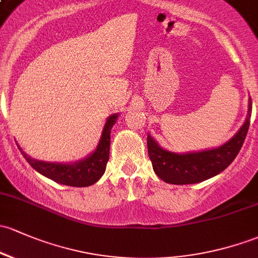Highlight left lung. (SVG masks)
Listing matches in <instances>:
<instances>
[{
  "label": "left lung",
  "mask_w": 258,
  "mask_h": 258,
  "mask_svg": "<svg viewBox=\"0 0 258 258\" xmlns=\"http://www.w3.org/2000/svg\"><path fill=\"white\" fill-rule=\"evenodd\" d=\"M252 112L251 98L248 101L247 117L239 132L219 148L197 152L176 154L159 146L148 134V152L155 173L171 184H192L206 181L223 172L235 160L247 135Z\"/></svg>",
  "instance_id": "obj_1"
}]
</instances>
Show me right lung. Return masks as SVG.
<instances>
[{
  "label": "right lung",
  "instance_id": "right-lung-1",
  "mask_svg": "<svg viewBox=\"0 0 258 258\" xmlns=\"http://www.w3.org/2000/svg\"><path fill=\"white\" fill-rule=\"evenodd\" d=\"M119 114H113L108 117L102 132L98 146L90 156L81 161L74 163H57L46 162L32 159L26 152L22 151L24 159L28 163L43 176L48 177L54 182L60 184L70 185V187H88L96 183L106 171V166L109 160V146H110V130L117 121Z\"/></svg>",
  "mask_w": 258,
  "mask_h": 258
}]
</instances>
